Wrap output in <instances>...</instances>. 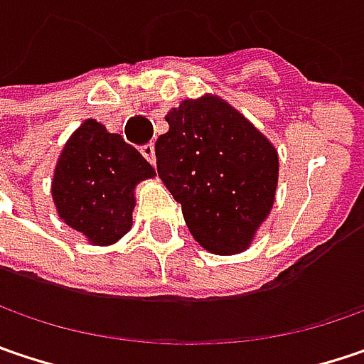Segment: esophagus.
Listing matches in <instances>:
<instances>
[{
  "mask_svg": "<svg viewBox=\"0 0 364 364\" xmlns=\"http://www.w3.org/2000/svg\"><path fill=\"white\" fill-rule=\"evenodd\" d=\"M139 152H141V156H144L146 161L150 162V164H154V162H156V154H154V144H146V146H141V148H139Z\"/></svg>",
  "mask_w": 364,
  "mask_h": 364,
  "instance_id": "34e87169",
  "label": "esophagus"
}]
</instances>
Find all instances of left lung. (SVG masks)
<instances>
[{
	"label": "left lung",
	"mask_w": 364,
	"mask_h": 364,
	"mask_svg": "<svg viewBox=\"0 0 364 364\" xmlns=\"http://www.w3.org/2000/svg\"><path fill=\"white\" fill-rule=\"evenodd\" d=\"M164 119L156 168L189 232L216 255L249 249L276 200L278 150L216 95L185 98Z\"/></svg>",
	"instance_id": "8db88e82"
}]
</instances>
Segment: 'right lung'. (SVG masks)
Wrapping results in <instances>:
<instances>
[{"instance_id": "obj_1", "label": "right lung", "mask_w": 364, "mask_h": 364, "mask_svg": "<svg viewBox=\"0 0 364 364\" xmlns=\"http://www.w3.org/2000/svg\"><path fill=\"white\" fill-rule=\"evenodd\" d=\"M154 177L156 171L134 146L97 119H86L55 164V210L90 245H113L132 228L136 187Z\"/></svg>"}]
</instances>
